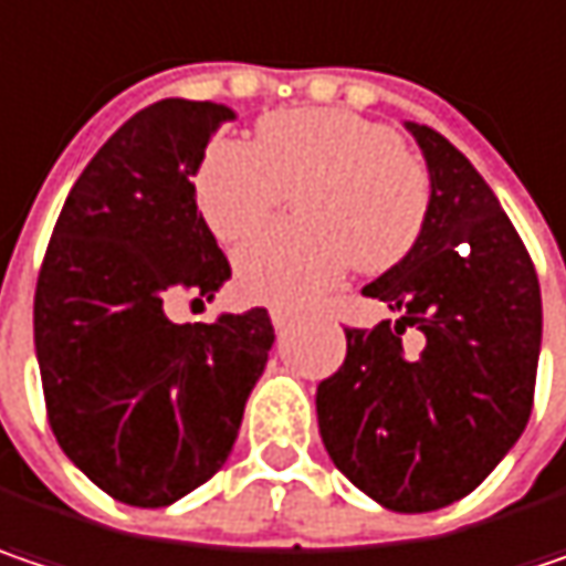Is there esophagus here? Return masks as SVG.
Wrapping results in <instances>:
<instances>
[{"label":"esophagus","instance_id":"1","mask_svg":"<svg viewBox=\"0 0 566 566\" xmlns=\"http://www.w3.org/2000/svg\"><path fill=\"white\" fill-rule=\"evenodd\" d=\"M270 322H273V328H276V332H286V328H290V322H293V312H290V308H283V305H273V308H270Z\"/></svg>","mask_w":566,"mask_h":566}]
</instances>
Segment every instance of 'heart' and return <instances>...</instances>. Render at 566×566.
<instances>
[{
  "mask_svg": "<svg viewBox=\"0 0 566 566\" xmlns=\"http://www.w3.org/2000/svg\"><path fill=\"white\" fill-rule=\"evenodd\" d=\"M296 192V219L241 248L234 273L254 303L303 305L344 270L384 273L419 244L431 180L380 122L347 108L261 118L254 144L216 142L196 174V206L222 244H241Z\"/></svg>",
  "mask_w": 566,
  "mask_h": 566,
  "instance_id": "obj_1",
  "label": "heart"
}]
</instances>
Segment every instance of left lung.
I'll return each instance as SVG.
<instances>
[{"mask_svg":"<svg viewBox=\"0 0 566 566\" xmlns=\"http://www.w3.org/2000/svg\"><path fill=\"white\" fill-rule=\"evenodd\" d=\"M431 180V209L406 261L364 286L396 328H347L342 370L318 384L328 458L392 512H431L473 493L532 416L542 290L500 199L464 154L406 122ZM426 335L406 358L401 332Z\"/></svg>","mask_w":566,"mask_h":566,"instance_id":"8db88e82","label":"left lung"}]
</instances>
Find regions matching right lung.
Segmentation results:
<instances>
[{
  "mask_svg": "<svg viewBox=\"0 0 566 566\" xmlns=\"http://www.w3.org/2000/svg\"><path fill=\"white\" fill-rule=\"evenodd\" d=\"M234 112L160 99L132 115L73 182L34 290V350L63 454L112 500L157 509L231 454L266 367V308L177 325L182 293L231 276L192 177Z\"/></svg>",
  "mask_w": 566,
  "mask_h": 566,
  "instance_id": "right-lung-1",
  "label": "right lung"
}]
</instances>
